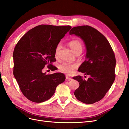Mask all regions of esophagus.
<instances>
[{
  "mask_svg": "<svg viewBox=\"0 0 129 129\" xmlns=\"http://www.w3.org/2000/svg\"><path fill=\"white\" fill-rule=\"evenodd\" d=\"M66 80H68V81H70V80H72V79L71 77H69L68 76H66Z\"/></svg>",
  "mask_w": 129,
  "mask_h": 129,
  "instance_id": "34e87169",
  "label": "esophagus"
}]
</instances>
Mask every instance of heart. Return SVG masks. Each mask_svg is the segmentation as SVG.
Returning a JSON list of instances; mask_svg holds the SVG:
<instances>
[{
    "label": "heart",
    "mask_w": 129,
    "mask_h": 129,
    "mask_svg": "<svg viewBox=\"0 0 129 129\" xmlns=\"http://www.w3.org/2000/svg\"><path fill=\"white\" fill-rule=\"evenodd\" d=\"M68 45L70 47L72 48L73 52L76 53L77 52L81 53L83 49V45L82 42L79 40H73L69 41ZM61 45L58 44L55 50V55H58V52L60 49ZM77 65L75 63H69V62H63L59 66V69L62 72L67 74H72L74 70L77 68Z\"/></svg>",
    "instance_id": "obj_1"
}]
</instances>
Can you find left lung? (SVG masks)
Listing matches in <instances>:
<instances>
[{"mask_svg": "<svg viewBox=\"0 0 129 129\" xmlns=\"http://www.w3.org/2000/svg\"><path fill=\"white\" fill-rule=\"evenodd\" d=\"M69 34L80 37L84 42L87 49L85 60L78 71L90 75L88 80L80 75L73 77L80 84L74 95L82 102L93 104L103 98L115 81L114 52L106 38L90 26L74 27Z\"/></svg>", "mask_w": 129, "mask_h": 129, "instance_id": "8db88e82", "label": "left lung"}]
</instances>
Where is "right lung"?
<instances>
[{"instance_id":"add662e5","label":"right lung","mask_w":129,"mask_h":129,"mask_svg":"<svg viewBox=\"0 0 129 129\" xmlns=\"http://www.w3.org/2000/svg\"><path fill=\"white\" fill-rule=\"evenodd\" d=\"M71 26L40 25L30 29L18 42L13 51V75L22 93L36 103L49 100L57 85L63 82V74H47L45 66L52 69L56 46Z\"/></svg>"}]
</instances>
